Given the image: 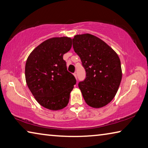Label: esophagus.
Instances as JSON below:
<instances>
[{
    "label": "esophagus",
    "mask_w": 148,
    "mask_h": 148,
    "mask_svg": "<svg viewBox=\"0 0 148 148\" xmlns=\"http://www.w3.org/2000/svg\"><path fill=\"white\" fill-rule=\"evenodd\" d=\"M74 76H75V77H76V79H77V74H76V72H75L74 73Z\"/></svg>",
    "instance_id": "1"
}]
</instances>
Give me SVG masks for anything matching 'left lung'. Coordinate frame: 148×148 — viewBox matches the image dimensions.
Here are the masks:
<instances>
[{"mask_svg": "<svg viewBox=\"0 0 148 148\" xmlns=\"http://www.w3.org/2000/svg\"><path fill=\"white\" fill-rule=\"evenodd\" d=\"M72 43L86 73L78 84L85 101L92 108L106 106L114 98L121 81L118 56L104 41L90 34L76 35Z\"/></svg>", "mask_w": 148, "mask_h": 148, "instance_id": "1", "label": "left lung"}]
</instances>
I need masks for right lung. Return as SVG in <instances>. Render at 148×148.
<instances>
[{"label": "right lung", "mask_w": 148, "mask_h": 148, "mask_svg": "<svg viewBox=\"0 0 148 148\" xmlns=\"http://www.w3.org/2000/svg\"><path fill=\"white\" fill-rule=\"evenodd\" d=\"M71 47V38H49L37 46L27 58V86L37 102L46 108L61 110L69 103L76 79L67 71L63 55Z\"/></svg>", "instance_id": "add662e5"}]
</instances>
